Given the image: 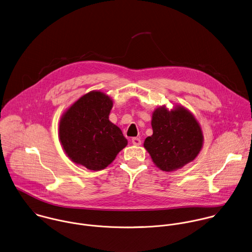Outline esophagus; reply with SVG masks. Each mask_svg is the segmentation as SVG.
<instances>
[{"label":"esophagus","mask_w":252,"mask_h":252,"mask_svg":"<svg viewBox=\"0 0 252 252\" xmlns=\"http://www.w3.org/2000/svg\"><path fill=\"white\" fill-rule=\"evenodd\" d=\"M131 142H132V144L135 145V146L141 145V140H140V138H138V137H133V138L131 139Z\"/></svg>","instance_id":"34e87169"}]
</instances>
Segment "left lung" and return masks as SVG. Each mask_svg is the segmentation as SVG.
Wrapping results in <instances>:
<instances>
[{
  "mask_svg": "<svg viewBox=\"0 0 252 252\" xmlns=\"http://www.w3.org/2000/svg\"><path fill=\"white\" fill-rule=\"evenodd\" d=\"M153 134L144 141V148L154 163L162 171H174L194 160L201 152L203 135L194 115L176 105L155 109L151 121Z\"/></svg>",
  "mask_w": 252,
  "mask_h": 252,
  "instance_id": "1",
  "label": "left lung"
}]
</instances>
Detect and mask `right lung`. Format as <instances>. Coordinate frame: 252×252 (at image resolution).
Wrapping results in <instances>:
<instances>
[{"mask_svg":"<svg viewBox=\"0 0 252 252\" xmlns=\"http://www.w3.org/2000/svg\"><path fill=\"white\" fill-rule=\"evenodd\" d=\"M113 100L93 91L73 103L59 122V140L66 155L91 170L107 167L126 145L120 127L109 121Z\"/></svg>","mask_w":252,"mask_h":252,"instance_id":"obj_1","label":"right lung"}]
</instances>
